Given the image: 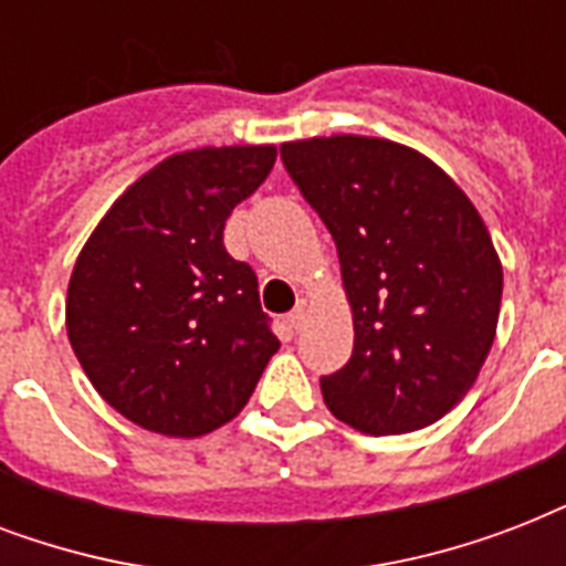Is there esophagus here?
I'll use <instances>...</instances> for the list:
<instances>
[{
	"instance_id": "34e87169",
	"label": "esophagus",
	"mask_w": 566,
	"mask_h": 566,
	"mask_svg": "<svg viewBox=\"0 0 566 566\" xmlns=\"http://www.w3.org/2000/svg\"><path fill=\"white\" fill-rule=\"evenodd\" d=\"M287 323H291V328H296V332H300V328H305V323H308V302L305 300L296 302V308L287 314Z\"/></svg>"
}]
</instances>
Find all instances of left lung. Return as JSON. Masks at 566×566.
<instances>
[{"mask_svg":"<svg viewBox=\"0 0 566 566\" xmlns=\"http://www.w3.org/2000/svg\"><path fill=\"white\" fill-rule=\"evenodd\" d=\"M323 217L353 311V358L319 378L328 411L364 434H405L449 413L491 353L502 261L449 172L387 137L282 144Z\"/></svg>","mask_w":566,"mask_h":566,"instance_id":"left-lung-1","label":"left lung"}]
</instances>
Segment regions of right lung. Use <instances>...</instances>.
Here are the masks:
<instances>
[{
  "mask_svg": "<svg viewBox=\"0 0 566 566\" xmlns=\"http://www.w3.org/2000/svg\"><path fill=\"white\" fill-rule=\"evenodd\" d=\"M273 164V144L170 155L117 196L75 258L66 337L96 394L140 429H220L279 353L252 266L222 247L229 213Z\"/></svg>",
  "mask_w": 566,
  "mask_h": 566,
  "instance_id": "right-lung-1",
  "label": "right lung"
}]
</instances>
